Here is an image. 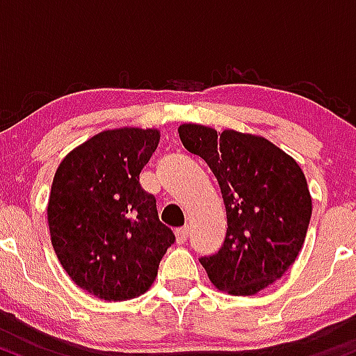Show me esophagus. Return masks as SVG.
<instances>
[{
  "label": "esophagus",
  "mask_w": 356,
  "mask_h": 356,
  "mask_svg": "<svg viewBox=\"0 0 356 356\" xmlns=\"http://www.w3.org/2000/svg\"><path fill=\"white\" fill-rule=\"evenodd\" d=\"M175 237H177V243H185L186 238H188V229L186 227H181V229H177L175 230Z\"/></svg>",
  "instance_id": "esophagus-1"
}]
</instances>
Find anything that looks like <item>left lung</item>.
Instances as JSON below:
<instances>
[{
    "instance_id": "8db88e82",
    "label": "left lung",
    "mask_w": 356,
    "mask_h": 356,
    "mask_svg": "<svg viewBox=\"0 0 356 356\" xmlns=\"http://www.w3.org/2000/svg\"><path fill=\"white\" fill-rule=\"evenodd\" d=\"M179 139L205 159L227 211L222 249L202 257L211 284L252 296L282 277L305 243L313 200L296 159L269 139L203 124H181Z\"/></svg>"
}]
</instances>
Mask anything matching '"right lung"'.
<instances>
[{
  "label": "right lung",
  "instance_id": "right-lung-1",
  "mask_svg": "<svg viewBox=\"0 0 356 356\" xmlns=\"http://www.w3.org/2000/svg\"><path fill=\"white\" fill-rule=\"evenodd\" d=\"M158 143L154 127L107 129L74 147L55 171L47 205L51 245L72 281L104 301L145 294L175 242L139 183Z\"/></svg>",
  "mask_w": 356,
  "mask_h": 356
}]
</instances>
